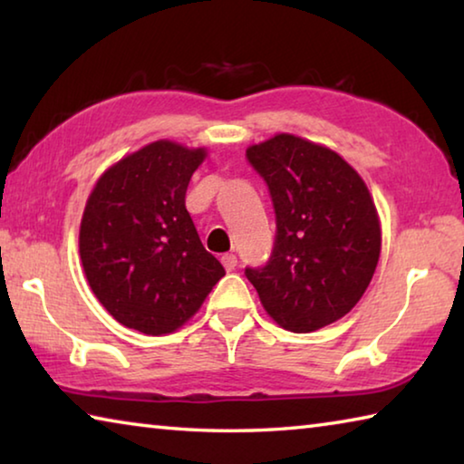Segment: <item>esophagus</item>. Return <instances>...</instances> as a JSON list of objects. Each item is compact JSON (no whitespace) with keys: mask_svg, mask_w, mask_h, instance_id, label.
<instances>
[{"mask_svg":"<svg viewBox=\"0 0 464 464\" xmlns=\"http://www.w3.org/2000/svg\"><path fill=\"white\" fill-rule=\"evenodd\" d=\"M221 262H223L227 272H231V270L237 268V256H235V254H225V256L221 257Z\"/></svg>","mask_w":464,"mask_h":464,"instance_id":"1","label":"esophagus"}]
</instances>
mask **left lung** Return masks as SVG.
<instances>
[{
	"label": "left lung",
	"mask_w": 464,
	"mask_h": 464,
	"mask_svg": "<svg viewBox=\"0 0 464 464\" xmlns=\"http://www.w3.org/2000/svg\"><path fill=\"white\" fill-rule=\"evenodd\" d=\"M246 157L276 215L270 260L247 266L246 276L280 327L317 332L354 307L379 264L371 192L332 149L295 135L249 147Z\"/></svg>",
	"instance_id": "left-lung-1"
}]
</instances>
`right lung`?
I'll return each mask as SVG.
<instances>
[{"instance_id": "right-lung-1", "label": "right lung", "mask_w": 464, "mask_h": 464, "mask_svg": "<svg viewBox=\"0 0 464 464\" xmlns=\"http://www.w3.org/2000/svg\"><path fill=\"white\" fill-rule=\"evenodd\" d=\"M204 155L157 140L110 168L85 204V276L110 315L140 334L184 325L225 276L186 210L188 184Z\"/></svg>"}]
</instances>
